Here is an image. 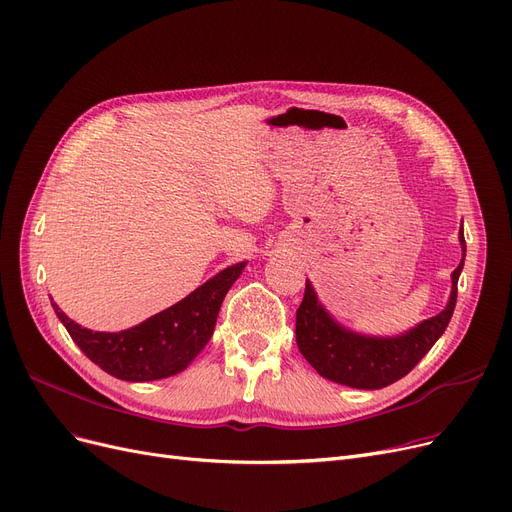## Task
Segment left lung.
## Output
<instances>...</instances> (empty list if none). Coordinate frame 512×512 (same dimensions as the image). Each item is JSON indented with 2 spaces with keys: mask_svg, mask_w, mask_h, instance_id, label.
Wrapping results in <instances>:
<instances>
[{
  "mask_svg": "<svg viewBox=\"0 0 512 512\" xmlns=\"http://www.w3.org/2000/svg\"><path fill=\"white\" fill-rule=\"evenodd\" d=\"M460 242L462 251L466 253L462 230ZM462 265L464 255L452 274V295L448 307L435 318L425 320L406 335L395 339L362 337L341 328L322 309L311 284L305 282V295L297 309L295 324L299 351L320 376L332 383L355 389H383L404 379L448 328L456 307Z\"/></svg>",
  "mask_w": 512,
  "mask_h": 512,
  "instance_id": "8db88e82",
  "label": "left lung"
}]
</instances>
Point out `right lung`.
Returning a JSON list of instances; mask_svg holds the SVG:
<instances>
[{
	"label": "right lung",
	"mask_w": 512,
	"mask_h": 512,
	"mask_svg": "<svg viewBox=\"0 0 512 512\" xmlns=\"http://www.w3.org/2000/svg\"><path fill=\"white\" fill-rule=\"evenodd\" d=\"M244 261L221 270L180 303L121 332L81 328L52 303L79 349L121 381L144 383L182 372L211 339L221 301L240 276Z\"/></svg>",
	"instance_id": "add662e5"
}]
</instances>
